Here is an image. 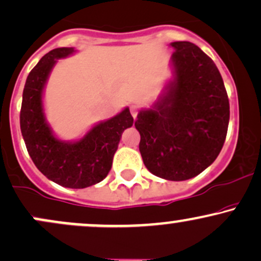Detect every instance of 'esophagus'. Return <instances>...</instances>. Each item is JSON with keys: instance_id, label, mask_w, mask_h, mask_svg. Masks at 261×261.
Segmentation results:
<instances>
[{"instance_id": "obj_1", "label": "esophagus", "mask_w": 261, "mask_h": 261, "mask_svg": "<svg viewBox=\"0 0 261 261\" xmlns=\"http://www.w3.org/2000/svg\"><path fill=\"white\" fill-rule=\"evenodd\" d=\"M130 113H131V115L134 116V118H136L137 113H139V107H137L136 104H133V106L130 107Z\"/></svg>"}]
</instances>
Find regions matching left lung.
Masks as SVG:
<instances>
[{
  "label": "left lung",
  "instance_id": "obj_1",
  "mask_svg": "<svg viewBox=\"0 0 261 261\" xmlns=\"http://www.w3.org/2000/svg\"><path fill=\"white\" fill-rule=\"evenodd\" d=\"M174 80L151 109L141 110L135 127L140 152L152 174L187 180L220 154L229 122V101L215 62L190 41L170 44Z\"/></svg>",
  "mask_w": 261,
  "mask_h": 261
}]
</instances>
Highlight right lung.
Returning a JSON list of instances; mask_svg holds the SVG:
<instances>
[{"label":"right lung","mask_w":261,"mask_h":261,"mask_svg":"<svg viewBox=\"0 0 261 261\" xmlns=\"http://www.w3.org/2000/svg\"><path fill=\"white\" fill-rule=\"evenodd\" d=\"M73 53V47H58L40 59L27 77L19 119L27 149L37 168L61 187L83 189L108 175L121 134L133 126L134 118L125 108L79 141L65 142L55 137L45 119L43 91L56 61Z\"/></svg>","instance_id":"1"}]
</instances>
